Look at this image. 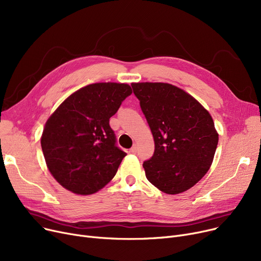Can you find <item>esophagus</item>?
Segmentation results:
<instances>
[{"label": "esophagus", "instance_id": "34e87169", "mask_svg": "<svg viewBox=\"0 0 261 261\" xmlns=\"http://www.w3.org/2000/svg\"><path fill=\"white\" fill-rule=\"evenodd\" d=\"M129 152H130V153H136V152H138V146H136V145L134 144V145L130 148Z\"/></svg>", "mask_w": 261, "mask_h": 261}]
</instances>
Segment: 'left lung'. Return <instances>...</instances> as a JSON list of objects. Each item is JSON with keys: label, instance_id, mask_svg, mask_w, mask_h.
<instances>
[{"label": "left lung", "instance_id": "obj_1", "mask_svg": "<svg viewBox=\"0 0 261 261\" xmlns=\"http://www.w3.org/2000/svg\"><path fill=\"white\" fill-rule=\"evenodd\" d=\"M131 86L154 140V153L143 164L146 177L163 193L181 194L212 165L219 140L214 120L180 88L163 82Z\"/></svg>", "mask_w": 261, "mask_h": 261}]
</instances>
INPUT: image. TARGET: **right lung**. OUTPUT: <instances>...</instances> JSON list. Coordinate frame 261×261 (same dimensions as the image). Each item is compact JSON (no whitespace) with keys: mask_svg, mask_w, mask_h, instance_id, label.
<instances>
[{"mask_svg":"<svg viewBox=\"0 0 261 261\" xmlns=\"http://www.w3.org/2000/svg\"><path fill=\"white\" fill-rule=\"evenodd\" d=\"M132 94L126 84L99 82L76 91L47 119L41 147L56 181L77 195L97 193L111 181L127 155L110 127Z\"/></svg>","mask_w":261,"mask_h":261,"instance_id":"1","label":"right lung"}]
</instances>
